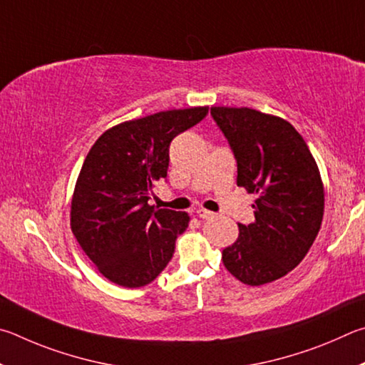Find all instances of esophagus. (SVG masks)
I'll use <instances>...</instances> for the list:
<instances>
[{
  "label": "esophagus",
  "mask_w": 365,
  "mask_h": 365,
  "mask_svg": "<svg viewBox=\"0 0 365 365\" xmlns=\"http://www.w3.org/2000/svg\"><path fill=\"white\" fill-rule=\"evenodd\" d=\"M197 215H199L200 218H203V220H212V218H215V213L208 212V210H203V208L197 210Z\"/></svg>",
  "instance_id": "obj_1"
}]
</instances>
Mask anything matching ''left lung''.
I'll use <instances>...</instances> for the list:
<instances>
[{
	"mask_svg": "<svg viewBox=\"0 0 365 365\" xmlns=\"http://www.w3.org/2000/svg\"><path fill=\"white\" fill-rule=\"evenodd\" d=\"M212 117L237 162V186L258 195L255 221L239 225L222 263L247 285L272 282L302 263L321 229L319 168L289 121L248 107H212Z\"/></svg>",
	"mask_w": 365,
	"mask_h": 365,
	"instance_id": "left-lung-1",
	"label": "left lung"
}]
</instances>
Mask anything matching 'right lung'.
Returning a JSON list of instances; mask_svg holds the SVG:
<instances>
[{"instance_id": "add662e5", "label": "right lung", "mask_w": 365, "mask_h": 365, "mask_svg": "<svg viewBox=\"0 0 365 365\" xmlns=\"http://www.w3.org/2000/svg\"><path fill=\"white\" fill-rule=\"evenodd\" d=\"M208 107L125 121L96 140L76 181L70 226L102 276L128 289L150 284L189 226L186 212L149 205L166 178L170 144L207 117Z\"/></svg>"}]
</instances>
